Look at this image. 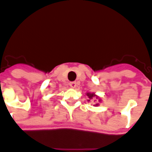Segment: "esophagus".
<instances>
[{
    "mask_svg": "<svg viewBox=\"0 0 152 152\" xmlns=\"http://www.w3.org/2000/svg\"><path fill=\"white\" fill-rule=\"evenodd\" d=\"M76 82H70L69 83V87H72V88H75L76 87Z\"/></svg>",
    "mask_w": 152,
    "mask_h": 152,
    "instance_id": "esophagus-1",
    "label": "esophagus"
}]
</instances>
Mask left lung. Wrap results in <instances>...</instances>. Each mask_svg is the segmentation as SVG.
I'll return each instance as SVG.
<instances>
[{"label":"left lung","mask_w":152,"mask_h":152,"mask_svg":"<svg viewBox=\"0 0 152 152\" xmlns=\"http://www.w3.org/2000/svg\"><path fill=\"white\" fill-rule=\"evenodd\" d=\"M87 96H88V98H89V99H88L89 101H90V99H92L93 97L95 96V95H94L93 93L92 94H91V93H87Z\"/></svg>","instance_id":"left-lung-1"}]
</instances>
